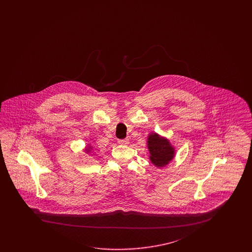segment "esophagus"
I'll list each match as a JSON object with an SVG mask.
<instances>
[{"label": "esophagus", "instance_id": "obj_1", "mask_svg": "<svg viewBox=\"0 0 252 252\" xmlns=\"http://www.w3.org/2000/svg\"><path fill=\"white\" fill-rule=\"evenodd\" d=\"M118 143L121 145H128L129 144V139L126 138V139H119Z\"/></svg>", "mask_w": 252, "mask_h": 252}]
</instances>
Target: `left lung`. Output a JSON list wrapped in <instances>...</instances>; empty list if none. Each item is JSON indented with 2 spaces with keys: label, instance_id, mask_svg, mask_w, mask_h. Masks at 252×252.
Returning a JSON list of instances; mask_svg holds the SVG:
<instances>
[{
  "label": "left lung",
  "instance_id": "8db88e82",
  "mask_svg": "<svg viewBox=\"0 0 252 252\" xmlns=\"http://www.w3.org/2000/svg\"><path fill=\"white\" fill-rule=\"evenodd\" d=\"M148 149L150 151V160L157 167L166 165L175 156V149L169 140L156 134L152 133L148 137Z\"/></svg>",
  "mask_w": 252,
  "mask_h": 252
}]
</instances>
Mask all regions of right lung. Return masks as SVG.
I'll list each match as a JSON object with an SVG mask.
<instances>
[{"mask_svg": "<svg viewBox=\"0 0 252 252\" xmlns=\"http://www.w3.org/2000/svg\"><path fill=\"white\" fill-rule=\"evenodd\" d=\"M91 149H92V147H89V149H87V150H86V152H87V153L91 152Z\"/></svg>", "mask_w": 252, "mask_h": 252, "instance_id": "add662e5", "label": "right lung"}]
</instances>
